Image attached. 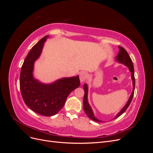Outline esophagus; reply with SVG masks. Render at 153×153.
<instances>
[{
  "label": "esophagus",
  "mask_w": 153,
  "mask_h": 153,
  "mask_svg": "<svg viewBox=\"0 0 153 153\" xmlns=\"http://www.w3.org/2000/svg\"><path fill=\"white\" fill-rule=\"evenodd\" d=\"M87 78V74L85 72H82L80 74V80L81 83L84 82Z\"/></svg>",
  "instance_id": "34e87169"
}]
</instances>
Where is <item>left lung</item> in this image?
I'll return each mask as SVG.
<instances>
[{
    "label": "left lung",
    "mask_w": 153,
    "mask_h": 153,
    "mask_svg": "<svg viewBox=\"0 0 153 153\" xmlns=\"http://www.w3.org/2000/svg\"><path fill=\"white\" fill-rule=\"evenodd\" d=\"M118 47L119 48V52L117 56L116 57V60L119 62L122 63V64H124L125 66H128L129 68V70L131 71V78H132V81H133V92H132L130 97H129V98L128 101V102L126 103V105L124 106L123 109L118 113V114H117V115L114 117V119H116V118L119 117L120 115L123 114L128 108V106H129V105H130V103L131 102V100L133 99V97L134 95V91H135V76H134V67H133V64L131 59L130 57L129 56V55H128V52H126V50H125L124 48H123L122 47H120V46H119ZM83 88H84V92H85L84 96V109L85 112L86 113L87 116L89 117L91 119L93 120V121H94L96 122H102L94 116V113H93V112H92L91 106L89 105V103H88L87 85L86 84H85L84 85V86H83Z\"/></svg>",
    "instance_id": "8db88e82"
}]
</instances>
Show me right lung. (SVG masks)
<instances>
[{
  "mask_svg": "<svg viewBox=\"0 0 153 153\" xmlns=\"http://www.w3.org/2000/svg\"><path fill=\"white\" fill-rule=\"evenodd\" d=\"M46 36L32 48L22 66L20 76L21 94L25 103L35 112L44 116H52L64 105L68 95L80 84L79 76L63 78L51 84L34 79V63L41 55Z\"/></svg>",
  "mask_w": 153,
  "mask_h": 153,
  "instance_id": "right-lung-1",
  "label": "right lung"
}]
</instances>
